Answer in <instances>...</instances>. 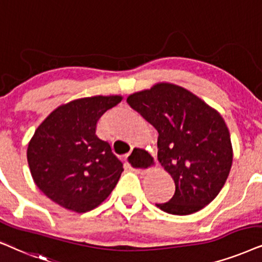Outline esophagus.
<instances>
[{"label": "esophagus", "mask_w": 262, "mask_h": 262, "mask_svg": "<svg viewBox=\"0 0 262 262\" xmlns=\"http://www.w3.org/2000/svg\"><path fill=\"white\" fill-rule=\"evenodd\" d=\"M125 163L128 167L139 174H144L148 168H152L155 164L154 157L144 148L135 147L125 158Z\"/></svg>", "instance_id": "obj_1"}]
</instances>
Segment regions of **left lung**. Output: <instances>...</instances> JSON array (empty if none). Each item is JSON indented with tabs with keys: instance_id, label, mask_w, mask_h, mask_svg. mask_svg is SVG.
Listing matches in <instances>:
<instances>
[{
	"instance_id": "obj_1",
	"label": "left lung",
	"mask_w": 262,
	"mask_h": 262,
	"mask_svg": "<svg viewBox=\"0 0 262 262\" xmlns=\"http://www.w3.org/2000/svg\"><path fill=\"white\" fill-rule=\"evenodd\" d=\"M127 102L158 132V161L175 193L161 210L188 215L219 194L232 165L230 132L219 112L186 89L169 83L129 95Z\"/></svg>"
}]
</instances>
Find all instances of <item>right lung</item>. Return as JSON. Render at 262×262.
Instances as JSON below:
<instances>
[{
    "mask_svg": "<svg viewBox=\"0 0 262 262\" xmlns=\"http://www.w3.org/2000/svg\"><path fill=\"white\" fill-rule=\"evenodd\" d=\"M122 97H92L55 108L36 129L28 147L35 184L66 209L85 213L104 202L123 171L107 141L95 134L97 122Z\"/></svg>",
    "mask_w": 262,
    "mask_h": 262,
    "instance_id": "obj_1",
    "label": "right lung"
}]
</instances>
